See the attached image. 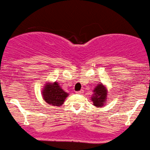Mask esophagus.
Returning a JSON list of instances; mask_svg holds the SVG:
<instances>
[{
  "label": "esophagus",
  "mask_w": 150,
  "mask_h": 150,
  "mask_svg": "<svg viewBox=\"0 0 150 150\" xmlns=\"http://www.w3.org/2000/svg\"><path fill=\"white\" fill-rule=\"evenodd\" d=\"M83 93V90H81V91H77L76 92V93H78V94H82Z\"/></svg>",
  "instance_id": "esophagus-1"
}]
</instances>
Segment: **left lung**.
Masks as SVG:
<instances>
[{
	"label": "left lung",
	"mask_w": 150,
	"mask_h": 150,
	"mask_svg": "<svg viewBox=\"0 0 150 150\" xmlns=\"http://www.w3.org/2000/svg\"><path fill=\"white\" fill-rule=\"evenodd\" d=\"M93 92H94V95L91 99L93 103V105L98 107H103L107 98V90L105 86L101 83L98 84V86H96V88L94 89Z\"/></svg>",
	"instance_id": "left-lung-1"
}]
</instances>
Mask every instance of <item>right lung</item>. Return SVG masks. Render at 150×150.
Returning a JSON list of instances; mask_svg holds the SVG:
<instances>
[{"mask_svg":"<svg viewBox=\"0 0 150 150\" xmlns=\"http://www.w3.org/2000/svg\"><path fill=\"white\" fill-rule=\"evenodd\" d=\"M43 93L44 100L47 104L53 106H59L62 105L68 96L67 93H65L61 87H59L57 82L45 86Z\"/></svg>","mask_w":150,"mask_h":150,"instance_id":"obj_1","label":"right lung"}]
</instances>
